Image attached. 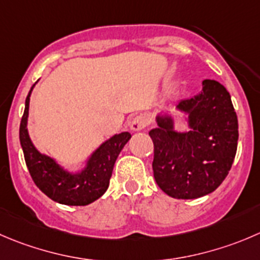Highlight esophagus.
Here are the masks:
<instances>
[{
    "label": "esophagus",
    "instance_id": "34e87169",
    "mask_svg": "<svg viewBox=\"0 0 260 260\" xmlns=\"http://www.w3.org/2000/svg\"><path fill=\"white\" fill-rule=\"evenodd\" d=\"M147 125H148V118L146 117V115L140 114L132 119V122H131V129H132L133 132H138V131L145 129Z\"/></svg>",
    "mask_w": 260,
    "mask_h": 260
}]
</instances>
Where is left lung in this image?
I'll list each match as a JSON object with an SVG mask.
<instances>
[{"label":"left lung","mask_w":260,"mask_h":260,"mask_svg":"<svg viewBox=\"0 0 260 260\" xmlns=\"http://www.w3.org/2000/svg\"><path fill=\"white\" fill-rule=\"evenodd\" d=\"M176 110L186 115L188 132H176L171 114H158L157 127L148 132L153 176L170 197L196 200L228 176L238 148V117L229 91L215 80H205L202 90L181 100Z\"/></svg>","instance_id":"8db88e82"}]
</instances>
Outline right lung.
Here are the masks:
<instances>
[{
    "label": "right lung",
    "instance_id": "add662e5",
    "mask_svg": "<svg viewBox=\"0 0 260 260\" xmlns=\"http://www.w3.org/2000/svg\"><path fill=\"white\" fill-rule=\"evenodd\" d=\"M34 86L32 85L25 100L24 115L20 123V143L27 170L35 185L54 202L67 206L90 205L107 191L115 161L129 141L131 133L122 132L110 137L91 153L82 170L71 173L63 169L54 158L40 153L30 140L27 115Z\"/></svg>",
    "mask_w": 260,
    "mask_h": 260
}]
</instances>
